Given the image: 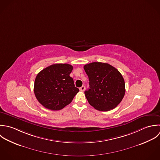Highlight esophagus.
<instances>
[{
	"label": "esophagus",
	"mask_w": 160,
	"mask_h": 160,
	"mask_svg": "<svg viewBox=\"0 0 160 160\" xmlns=\"http://www.w3.org/2000/svg\"><path fill=\"white\" fill-rule=\"evenodd\" d=\"M79 90H80L81 91H82V92L84 91V90H85V86H82V87H81V88H79Z\"/></svg>",
	"instance_id": "34e87169"
}]
</instances>
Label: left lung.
I'll return each mask as SVG.
<instances>
[{"label":"left lung","mask_w":160,"mask_h":160,"mask_svg":"<svg viewBox=\"0 0 160 160\" xmlns=\"http://www.w3.org/2000/svg\"><path fill=\"white\" fill-rule=\"evenodd\" d=\"M84 69L89 81V88L84 92L89 104L100 111H108L117 106L125 92L121 73L110 64L101 62L86 64Z\"/></svg>","instance_id":"8db88e82"}]
</instances>
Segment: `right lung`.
Returning a JSON list of instances; mask_svg holds the SVG:
<instances>
[{
	"mask_svg": "<svg viewBox=\"0 0 160 160\" xmlns=\"http://www.w3.org/2000/svg\"><path fill=\"white\" fill-rule=\"evenodd\" d=\"M73 69L69 64H54L42 70L34 83V93L45 108L59 110L70 104L79 91L69 76Z\"/></svg>",
	"mask_w": 160,
	"mask_h": 160,
	"instance_id": "obj_1",
	"label": "right lung"
}]
</instances>
